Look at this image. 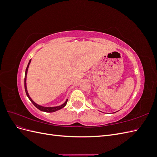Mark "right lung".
<instances>
[{"label": "right lung", "instance_id": "add662e5", "mask_svg": "<svg viewBox=\"0 0 157 157\" xmlns=\"http://www.w3.org/2000/svg\"><path fill=\"white\" fill-rule=\"evenodd\" d=\"M31 61V59L29 60V63H28V65H27V67L26 68V70H25V78H24V85H25V93L27 94V96L28 97V98L29 99V100L32 102V103L38 109H39L40 111H44V112H47V113H52V112H55L56 111H58L59 110V109L63 108L65 105L66 104H67V99L65 101L64 103H63L62 105H59V106H56V107H43V106H41L40 105H38L37 103H36L33 100V99L31 98V97L29 96V93H28L27 92V84H26V79H27V71H28V68H29V66L30 65V63Z\"/></svg>", "mask_w": 157, "mask_h": 157}]
</instances>
